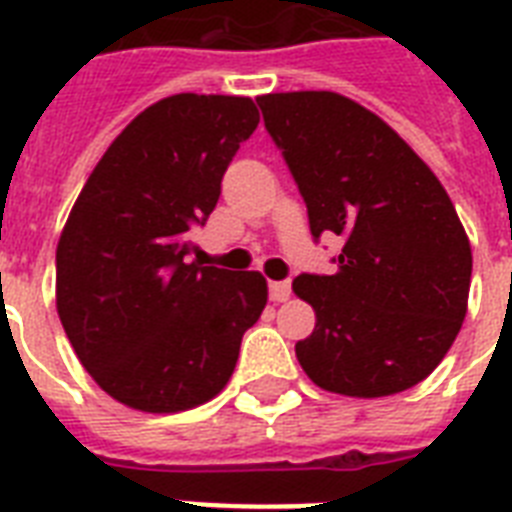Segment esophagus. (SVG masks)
Wrapping results in <instances>:
<instances>
[{
	"instance_id": "esophagus-1",
	"label": "esophagus",
	"mask_w": 512,
	"mask_h": 512,
	"mask_svg": "<svg viewBox=\"0 0 512 512\" xmlns=\"http://www.w3.org/2000/svg\"><path fill=\"white\" fill-rule=\"evenodd\" d=\"M268 295H271L273 303H284L292 295V287H289V281H271L268 284Z\"/></svg>"
}]
</instances>
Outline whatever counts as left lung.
<instances>
[{
    "mask_svg": "<svg viewBox=\"0 0 512 512\" xmlns=\"http://www.w3.org/2000/svg\"><path fill=\"white\" fill-rule=\"evenodd\" d=\"M257 106L308 207L313 239L342 236L332 276L300 273L316 329L295 345L319 388L380 398L428 377L468 313L473 255L430 167L380 116L337 92H276Z\"/></svg>",
    "mask_w": 512,
    "mask_h": 512,
    "instance_id": "1",
    "label": "left lung"
}]
</instances>
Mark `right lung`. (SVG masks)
<instances>
[{"label": "right lung", "mask_w": 512, "mask_h": 512, "mask_svg": "<svg viewBox=\"0 0 512 512\" xmlns=\"http://www.w3.org/2000/svg\"><path fill=\"white\" fill-rule=\"evenodd\" d=\"M257 122L249 98L159 100L108 146L68 215L55 252L60 324L119 404L183 412L231 380L268 284L191 260V231Z\"/></svg>", "instance_id": "add662e5"}]
</instances>
